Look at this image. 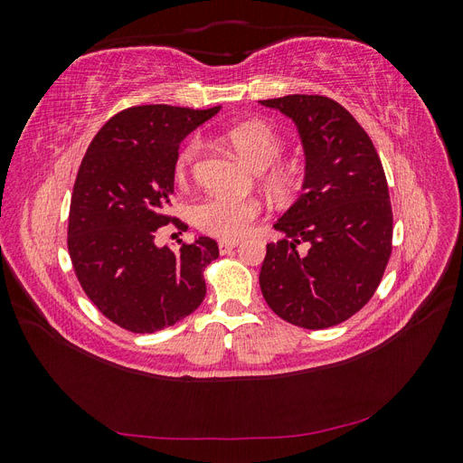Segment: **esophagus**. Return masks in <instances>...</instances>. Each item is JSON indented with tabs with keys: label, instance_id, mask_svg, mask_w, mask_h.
Masks as SVG:
<instances>
[{
	"label": "esophagus",
	"instance_id": "esophagus-1",
	"mask_svg": "<svg viewBox=\"0 0 463 463\" xmlns=\"http://www.w3.org/2000/svg\"><path fill=\"white\" fill-rule=\"evenodd\" d=\"M237 245H240V241H220V243H218V249H220V253L223 255V253H228V250L235 249Z\"/></svg>",
	"mask_w": 463,
	"mask_h": 463
}]
</instances>
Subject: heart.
<instances>
[{
  "mask_svg": "<svg viewBox=\"0 0 463 463\" xmlns=\"http://www.w3.org/2000/svg\"><path fill=\"white\" fill-rule=\"evenodd\" d=\"M228 141L235 148V152L255 170L269 168L270 184L279 193H293L299 187V172L296 165L279 164L278 160L284 154V138L274 128L260 121H249L235 125L228 133ZM203 143L199 137H193L177 152L174 174L179 181L187 179L194 162L201 154ZM262 213V206L257 199L247 197H226V194H213V197L203 199L193 210L197 226L208 233L220 237V240H240L250 226L257 222Z\"/></svg>",
  "mask_w": 463,
  "mask_h": 463,
  "instance_id": "heart-1",
  "label": "heart"
}]
</instances>
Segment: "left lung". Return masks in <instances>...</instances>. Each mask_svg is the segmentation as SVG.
<instances>
[{"instance_id":"left-lung-1","label":"left lung","mask_w":463,"mask_h":463,"mask_svg":"<svg viewBox=\"0 0 463 463\" xmlns=\"http://www.w3.org/2000/svg\"><path fill=\"white\" fill-rule=\"evenodd\" d=\"M260 104L296 121L307 160L301 197L274 223L286 237L266 245L262 296L291 325L330 328L367 305L392 253L383 162L365 129L332 98L289 94Z\"/></svg>"}]
</instances>
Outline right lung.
<instances>
[{
  "mask_svg": "<svg viewBox=\"0 0 463 463\" xmlns=\"http://www.w3.org/2000/svg\"><path fill=\"white\" fill-rule=\"evenodd\" d=\"M220 106L167 104L119 111L82 158L69 206L67 249L80 288L118 326L150 334L189 317L206 296L204 269L218 259L210 237L158 247L160 228L187 223L167 213L179 143Z\"/></svg>",
  "mask_w": 463,
  "mask_h": 463,
  "instance_id": "obj_1",
  "label": "right lung"
}]
</instances>
